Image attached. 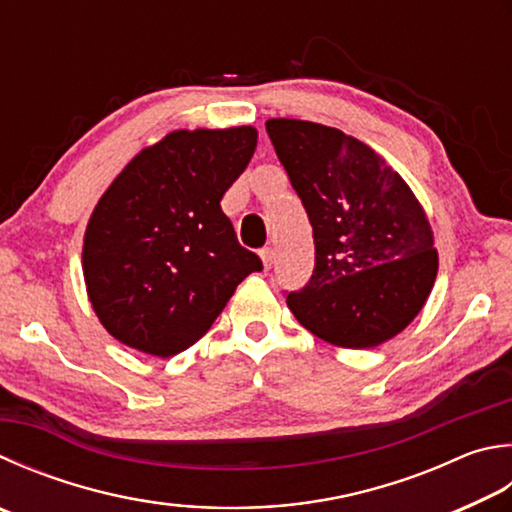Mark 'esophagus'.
Listing matches in <instances>:
<instances>
[{
  "mask_svg": "<svg viewBox=\"0 0 512 512\" xmlns=\"http://www.w3.org/2000/svg\"><path fill=\"white\" fill-rule=\"evenodd\" d=\"M259 257H262V264L268 271V268L273 266V248H262V250H259Z\"/></svg>",
  "mask_w": 512,
  "mask_h": 512,
  "instance_id": "1",
  "label": "esophagus"
}]
</instances>
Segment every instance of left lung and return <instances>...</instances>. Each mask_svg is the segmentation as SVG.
Returning <instances> with one entry per match:
<instances>
[{
	"label": "left lung",
	"instance_id": "obj_1",
	"mask_svg": "<svg viewBox=\"0 0 512 512\" xmlns=\"http://www.w3.org/2000/svg\"><path fill=\"white\" fill-rule=\"evenodd\" d=\"M266 132L315 244L311 280L286 295L288 309L336 347L383 345L423 309L439 271L425 210L392 165L336 127L271 118Z\"/></svg>",
	"mask_w": 512,
	"mask_h": 512
}]
</instances>
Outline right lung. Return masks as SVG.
Instances as JSON below:
<instances>
[{
	"mask_svg": "<svg viewBox=\"0 0 512 512\" xmlns=\"http://www.w3.org/2000/svg\"><path fill=\"white\" fill-rule=\"evenodd\" d=\"M257 129H179L125 165L91 212L82 271L98 320L123 345L170 358L192 347L262 259L219 201Z\"/></svg>",
	"mask_w": 512,
	"mask_h": 512,
	"instance_id": "1",
	"label": "right lung"
}]
</instances>
